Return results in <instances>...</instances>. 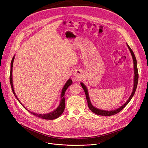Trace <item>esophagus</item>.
<instances>
[{
  "instance_id": "esophagus-1",
  "label": "esophagus",
  "mask_w": 148,
  "mask_h": 148,
  "mask_svg": "<svg viewBox=\"0 0 148 148\" xmlns=\"http://www.w3.org/2000/svg\"><path fill=\"white\" fill-rule=\"evenodd\" d=\"M74 77L77 80H80L82 78V73L81 71L79 69L75 71V72L74 73Z\"/></svg>"
}]
</instances>
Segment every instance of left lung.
Wrapping results in <instances>:
<instances>
[{"label": "left lung", "mask_w": 148, "mask_h": 148, "mask_svg": "<svg viewBox=\"0 0 148 148\" xmlns=\"http://www.w3.org/2000/svg\"><path fill=\"white\" fill-rule=\"evenodd\" d=\"M127 44V43H126ZM127 46L128 47V49H130V53L131 54L132 59H133V63H134V86H133V89H132V92L130 95V97L128 99V100L126 101V102L124 105H123L122 106H121L120 108L116 109L115 110H112V111H106V110H100L99 108H97L94 107L91 102V100H90L89 97V94H88V89L86 88V86L85 85L84 83H80V85L82 86V87L83 88V90H84L85 95H86V98L87 100V102H88V105L89 108L90 109L92 112H93L94 113L96 114L97 115H103V116H110V115H115L117 113H119L120 111H121L128 104V103L130 101V100L132 99V98L133 97V96L135 94V92L136 91L137 89V84H138V69H137V60L136 58V56L134 55V53L132 51V50L131 49V48L130 47V46L128 45L127 44Z\"/></svg>", "instance_id": "8db88e82"}]
</instances>
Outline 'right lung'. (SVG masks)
Segmentation results:
<instances>
[{"label":"right lung","instance_id":"right-lung-1","mask_svg":"<svg viewBox=\"0 0 148 148\" xmlns=\"http://www.w3.org/2000/svg\"><path fill=\"white\" fill-rule=\"evenodd\" d=\"M14 57H15V56H14L13 58H12V60H11V70H10V84H11V89H12V92H13L14 96L16 97V98L17 99V100L20 102V103L23 106V108H25V110L28 111L27 109L25 108L23 105L22 103L20 101V100H18V99L17 98V95L15 93V91L14 90V87H13V83H12V66H13V62H14ZM73 83V82H72V80L69 79L67 80V82L65 83V85L63 86V88H62V92H61V95H60V98H61V100H60V104L58 106V107H57L56 110L52 112H51L49 113H48V114H37V113H34V112H33L31 111H28L30 113H31L32 114H33L34 115H35V116L36 117H40L41 119H46V120H54V119H56L57 118H58L59 117H60V115H62V114L63 112L64 111V110H65V96H64V95H65V91H66V89H68V88L71 85V84Z\"/></svg>","mask_w":148,"mask_h":148}]
</instances>
